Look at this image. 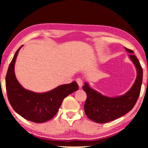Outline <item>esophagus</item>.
<instances>
[{
  "label": "esophagus",
  "instance_id": "esophagus-1",
  "mask_svg": "<svg viewBox=\"0 0 148 148\" xmlns=\"http://www.w3.org/2000/svg\"><path fill=\"white\" fill-rule=\"evenodd\" d=\"M76 81H77V83L78 85H79V88H82V87L83 86V80H82V79L77 78L76 79Z\"/></svg>",
  "mask_w": 148,
  "mask_h": 148
}]
</instances>
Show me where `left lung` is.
<instances>
[{"instance_id": "1", "label": "left lung", "mask_w": 148, "mask_h": 148, "mask_svg": "<svg viewBox=\"0 0 148 148\" xmlns=\"http://www.w3.org/2000/svg\"><path fill=\"white\" fill-rule=\"evenodd\" d=\"M129 53V57L136 67L137 75L136 80L126 94L123 96L110 98L102 96L93 90L87 83L83 90L87 94L84 104V111L90 120L98 123H106L119 119L131 110L136 104L140 94L143 80V69L138 58L133 53V50L125 48Z\"/></svg>"}]
</instances>
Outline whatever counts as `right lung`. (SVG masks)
Wrapping results in <instances>:
<instances>
[{"instance_id": "1", "label": "right lung", "mask_w": 148, "mask_h": 148, "mask_svg": "<svg viewBox=\"0 0 148 148\" xmlns=\"http://www.w3.org/2000/svg\"><path fill=\"white\" fill-rule=\"evenodd\" d=\"M21 46L16 51L6 75V90L12 108L32 122L42 123L53 118L64 98L79 89L76 82L62 85L46 93L32 92L22 87L15 77L14 65Z\"/></svg>"}]
</instances>
